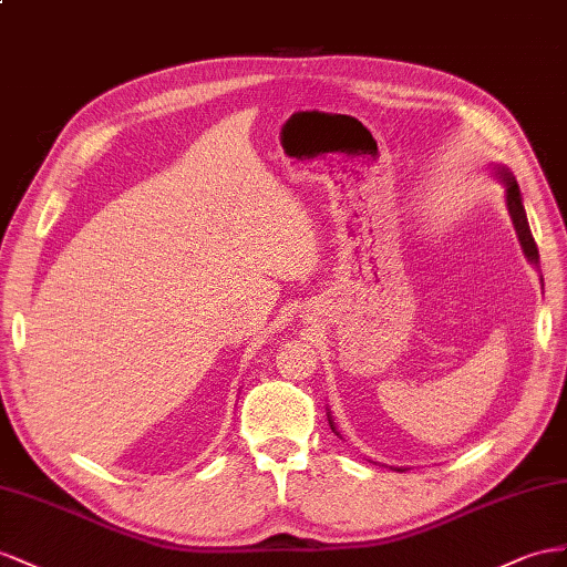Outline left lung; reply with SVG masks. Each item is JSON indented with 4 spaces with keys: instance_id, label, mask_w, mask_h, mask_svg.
Returning a JSON list of instances; mask_svg holds the SVG:
<instances>
[{
    "instance_id": "1",
    "label": "left lung",
    "mask_w": 567,
    "mask_h": 567,
    "mask_svg": "<svg viewBox=\"0 0 567 567\" xmlns=\"http://www.w3.org/2000/svg\"><path fill=\"white\" fill-rule=\"evenodd\" d=\"M493 174H496V177L505 184V206H507V213H511V220L515 225L522 251H525V256H527V260H529L532 266H539V249H536V241L532 237V229H529V223H527V213H525V206H522V194H519V186H517V182L513 177V172L507 169L505 165H493ZM542 285H544V278H542ZM328 424H330L332 431L338 433L336 422H332L330 412H328ZM393 470L402 472L400 467H393Z\"/></svg>"
}]
</instances>
